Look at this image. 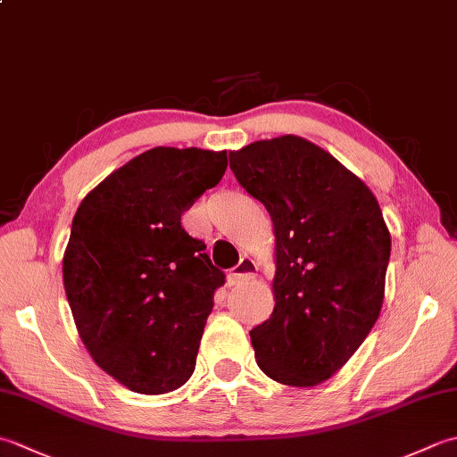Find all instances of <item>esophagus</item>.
<instances>
[{
    "instance_id": "obj_1",
    "label": "esophagus",
    "mask_w": 457,
    "mask_h": 457,
    "mask_svg": "<svg viewBox=\"0 0 457 457\" xmlns=\"http://www.w3.org/2000/svg\"><path fill=\"white\" fill-rule=\"evenodd\" d=\"M257 270H259V265L255 263L253 259H251V257H241L239 263H237L234 269L229 270V275H228V285H229V287H234V285L245 283V280L253 278V277L257 275Z\"/></svg>"
}]
</instances>
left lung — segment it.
I'll return each instance as SVG.
<instances>
[{"mask_svg":"<svg viewBox=\"0 0 457 457\" xmlns=\"http://www.w3.org/2000/svg\"><path fill=\"white\" fill-rule=\"evenodd\" d=\"M229 167L275 229V308L249 332L257 365L277 383L314 386L381 312L391 255L381 208L363 180L296 135L231 151Z\"/></svg>","mask_w":457,"mask_h":457,"instance_id":"1","label":"left lung"}]
</instances>
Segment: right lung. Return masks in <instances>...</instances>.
I'll use <instances>...</instances> for the list:
<instances>
[{"label": "right lung", "mask_w": 457, "mask_h": 457, "mask_svg": "<svg viewBox=\"0 0 457 457\" xmlns=\"http://www.w3.org/2000/svg\"><path fill=\"white\" fill-rule=\"evenodd\" d=\"M226 169V151L154 147L76 210L62 259L68 304L94 361L133 393L179 389L196 367L226 275L180 216Z\"/></svg>", "instance_id": "add662e5"}]
</instances>
